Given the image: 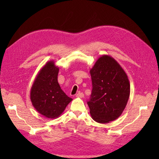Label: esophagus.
<instances>
[{
  "mask_svg": "<svg viewBox=\"0 0 159 159\" xmlns=\"http://www.w3.org/2000/svg\"><path fill=\"white\" fill-rule=\"evenodd\" d=\"M76 96L77 98H83V97H84V94H83V93L79 92V93H78L76 94Z\"/></svg>",
  "mask_w": 159,
  "mask_h": 159,
  "instance_id": "1",
  "label": "esophagus"
}]
</instances>
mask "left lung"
I'll return each instance as SVG.
<instances>
[{
  "instance_id": "obj_1",
  "label": "left lung",
  "mask_w": 159,
  "mask_h": 159,
  "mask_svg": "<svg viewBox=\"0 0 159 159\" xmlns=\"http://www.w3.org/2000/svg\"><path fill=\"white\" fill-rule=\"evenodd\" d=\"M92 91L87 102L92 119L100 124L117 119L130 96L128 76L112 57L103 55L90 70Z\"/></svg>"
}]
</instances>
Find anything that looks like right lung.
I'll list each match as a JSON object with an SVG mask.
<instances>
[{
	"label": "right lung",
	"instance_id": "obj_1",
	"mask_svg": "<svg viewBox=\"0 0 159 159\" xmlns=\"http://www.w3.org/2000/svg\"><path fill=\"white\" fill-rule=\"evenodd\" d=\"M59 67L49 61L39 70L31 89L30 98L35 110L49 119L59 117L72 99L61 89Z\"/></svg>",
	"mask_w": 159,
	"mask_h": 159
}]
</instances>
